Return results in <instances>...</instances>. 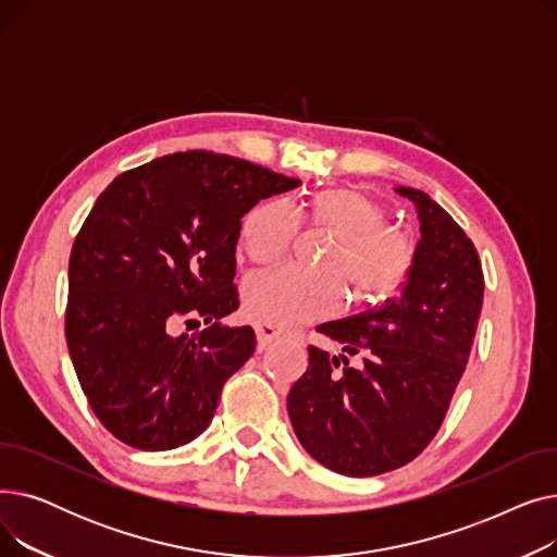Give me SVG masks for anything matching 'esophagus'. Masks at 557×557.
I'll return each mask as SVG.
<instances>
[{
    "mask_svg": "<svg viewBox=\"0 0 557 557\" xmlns=\"http://www.w3.org/2000/svg\"><path fill=\"white\" fill-rule=\"evenodd\" d=\"M255 334H257V343L259 347H269L282 332L277 325L273 323H267V320H259V323H255Z\"/></svg>",
    "mask_w": 557,
    "mask_h": 557,
    "instance_id": "esophagus-1",
    "label": "esophagus"
}]
</instances>
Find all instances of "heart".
Here are the masks:
<instances>
[{"label":"heart","mask_w":557,"mask_h":557,"mask_svg":"<svg viewBox=\"0 0 557 557\" xmlns=\"http://www.w3.org/2000/svg\"><path fill=\"white\" fill-rule=\"evenodd\" d=\"M298 223L330 234L318 257L320 273L280 267L252 273L242 286L248 315L280 327L327 318L341 307V285L355 300L386 298L401 284L416 257L411 234L388 223L386 205L359 187H330L311 194L298 214L286 202L263 200L242 221V250L252 263L284 257Z\"/></svg>","instance_id":"obj_1"}]
</instances>
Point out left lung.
Wrapping results in <instances>:
<instances>
[{
    "mask_svg": "<svg viewBox=\"0 0 557 557\" xmlns=\"http://www.w3.org/2000/svg\"><path fill=\"white\" fill-rule=\"evenodd\" d=\"M397 194L413 200L422 234L397 296L318 325L345 355L309 345V368L286 397L300 445L345 476L393 472L426 449L470 359L483 307L472 239L429 194ZM357 354L362 366L352 369L346 357Z\"/></svg>",
    "mask_w": 557,
    "mask_h": 557,
    "instance_id": "1",
    "label": "left lung"
}]
</instances>
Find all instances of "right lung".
<instances>
[{
  "instance_id": "right-lung-1",
  "label": "right lung",
  "mask_w": 557,
  "mask_h": 557,
  "mask_svg": "<svg viewBox=\"0 0 557 557\" xmlns=\"http://www.w3.org/2000/svg\"><path fill=\"white\" fill-rule=\"evenodd\" d=\"M212 151L146 162L106 187L70 255L65 338L99 422L141 451L187 445L210 426L227 379L255 352L237 311L242 219L298 187ZM175 324H202L175 337Z\"/></svg>"
}]
</instances>
